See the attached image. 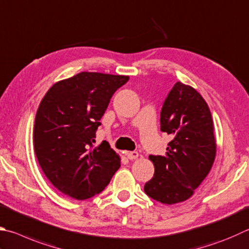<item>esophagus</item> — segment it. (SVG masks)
<instances>
[{"mask_svg": "<svg viewBox=\"0 0 249 249\" xmlns=\"http://www.w3.org/2000/svg\"><path fill=\"white\" fill-rule=\"evenodd\" d=\"M126 155V157L128 158L129 160H134V159H136V158L138 157V152L137 151H127L125 153Z\"/></svg>", "mask_w": 249, "mask_h": 249, "instance_id": "esophagus-1", "label": "esophagus"}]
</instances>
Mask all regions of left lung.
<instances>
[{
    "instance_id": "1",
    "label": "left lung",
    "mask_w": 249,
    "mask_h": 249,
    "mask_svg": "<svg viewBox=\"0 0 249 249\" xmlns=\"http://www.w3.org/2000/svg\"><path fill=\"white\" fill-rule=\"evenodd\" d=\"M160 126L173 139L165 156H149L155 174L143 191L152 199L173 205L192 197L211 170L216 149L213 122L200 94L178 81L162 106Z\"/></svg>"
}]
</instances>
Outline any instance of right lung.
<instances>
[{"label": "right lung", "mask_w": 249, "mask_h": 249, "mask_svg": "<svg viewBox=\"0 0 249 249\" xmlns=\"http://www.w3.org/2000/svg\"><path fill=\"white\" fill-rule=\"evenodd\" d=\"M128 76L83 71L54 84L36 114L34 147L48 179L61 193L84 200L100 194L120 169L107 142L93 149L113 94Z\"/></svg>", "instance_id": "add662e5"}]
</instances>
